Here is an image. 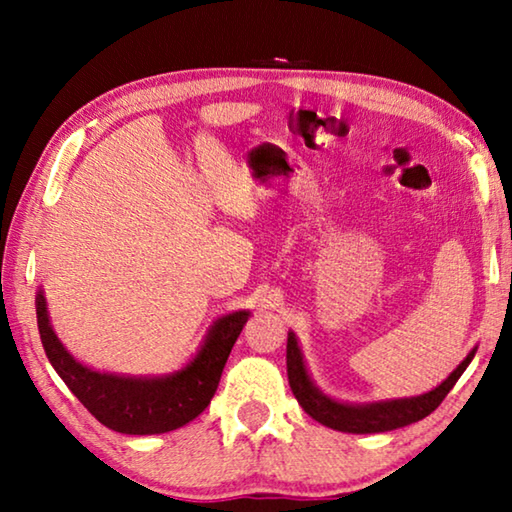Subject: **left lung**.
I'll list each match as a JSON object with an SVG mask.
<instances>
[{"mask_svg":"<svg viewBox=\"0 0 512 512\" xmlns=\"http://www.w3.org/2000/svg\"><path fill=\"white\" fill-rule=\"evenodd\" d=\"M472 350L463 359L452 375H449L443 384L433 388V391L418 395V397H404V400H386V402H372V404H343L336 402L325 393H320L309 379L305 361H302V352L298 348L296 334L289 332L287 341V372H289V386L296 400L300 402L305 413H309L316 422L325 424L329 429L345 431V433H381L393 431L413 424L422 418H427L431 411H436L440 402L445 400L447 393L452 391L458 377L463 375L465 368L470 366L474 359Z\"/></svg>","mask_w":512,"mask_h":512,"instance_id":"left-lung-1","label":"left lung"}]
</instances>
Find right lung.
<instances>
[{"label": "right lung", "instance_id": "right-lung-1", "mask_svg": "<svg viewBox=\"0 0 512 512\" xmlns=\"http://www.w3.org/2000/svg\"><path fill=\"white\" fill-rule=\"evenodd\" d=\"M36 314L49 363L85 409L112 431L151 436L183 427L207 409L250 311H232L216 320L196 357L164 377L108 375L83 366L58 341L42 291L36 296Z\"/></svg>", "mask_w": 512, "mask_h": 512}]
</instances>
